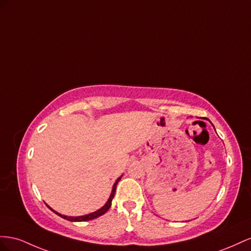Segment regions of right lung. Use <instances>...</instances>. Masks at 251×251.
I'll use <instances>...</instances> for the list:
<instances>
[{"label": "right lung", "mask_w": 251, "mask_h": 251, "mask_svg": "<svg viewBox=\"0 0 251 251\" xmlns=\"http://www.w3.org/2000/svg\"><path fill=\"white\" fill-rule=\"evenodd\" d=\"M120 180H121V177H119L118 180L116 181V183H114L113 187H112L111 195H110V197H109V199H108V201H107V203L102 207V208H101V209H99V210H97V211H95V212H92V213L86 214V216H82V217H66V216H63V214H60L59 212H56V211L52 210L51 208H50L49 206H48V207H49V208L51 209L54 213H56V214H58V216H60L61 218L65 219V220H68V221H71V222H84V221H90V220L97 219V218H99V217L103 216V214L110 208V206H111V201H112V199H113V197H114V192H116L117 185H118V183H119V181H120Z\"/></svg>", "instance_id": "add662e5"}]
</instances>
